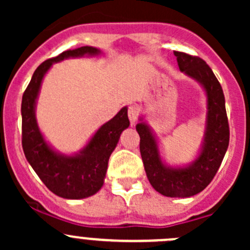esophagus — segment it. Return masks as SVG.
Wrapping results in <instances>:
<instances>
[{
  "mask_svg": "<svg viewBox=\"0 0 250 250\" xmlns=\"http://www.w3.org/2000/svg\"><path fill=\"white\" fill-rule=\"evenodd\" d=\"M138 109L135 106H133V105H130L129 107H128V118H129L130 121V125H134L135 123H137L138 121Z\"/></svg>",
  "mask_w": 250,
  "mask_h": 250,
  "instance_id": "esophagus-1",
  "label": "esophagus"
}]
</instances>
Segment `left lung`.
Returning <instances> with one entry per match:
<instances>
[{"label": "left lung", "instance_id": "left-lung-1", "mask_svg": "<svg viewBox=\"0 0 250 250\" xmlns=\"http://www.w3.org/2000/svg\"><path fill=\"white\" fill-rule=\"evenodd\" d=\"M181 72L197 81L207 95L206 130L200 155L185 167H170L162 161L152 129L143 117L137 125L140 153L148 181L157 192L167 197H191L209 185L220 167L230 141L223 88L203 59L174 52Z\"/></svg>", "mask_w": 250, "mask_h": 250}]
</instances>
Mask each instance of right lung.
Instances as JSON below:
<instances>
[{"mask_svg":"<svg viewBox=\"0 0 250 250\" xmlns=\"http://www.w3.org/2000/svg\"><path fill=\"white\" fill-rule=\"evenodd\" d=\"M95 47H80L65 50L58 57L42 62L32 75L21 100V144L27 162L44 185L57 196L67 200H81L97 193L104 184L109 158L115 150L121 133L129 127L127 106L104 123L87 145L75 155L55 151L44 140L36 121V102L44 75L54 62L67 58L98 55Z\"/></svg>","mask_w":250,"mask_h":250,"instance_id":"1","label":"right lung"}]
</instances>
